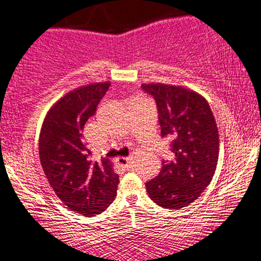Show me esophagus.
<instances>
[{
	"label": "esophagus",
	"instance_id": "obj_1",
	"mask_svg": "<svg viewBox=\"0 0 261 261\" xmlns=\"http://www.w3.org/2000/svg\"><path fill=\"white\" fill-rule=\"evenodd\" d=\"M117 162H118L120 166H122L125 170H129L130 168V159L129 157H119V159H117Z\"/></svg>",
	"mask_w": 261,
	"mask_h": 261
}]
</instances>
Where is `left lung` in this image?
<instances>
[{"label": "left lung", "mask_w": 261, "mask_h": 261, "mask_svg": "<svg viewBox=\"0 0 261 261\" xmlns=\"http://www.w3.org/2000/svg\"><path fill=\"white\" fill-rule=\"evenodd\" d=\"M155 99L162 137H170L174 160L162 161L159 176L145 183L163 208L189 205L207 188L219 159V134L207 100L195 91L167 84H143Z\"/></svg>", "instance_id": "obj_1"}]
</instances>
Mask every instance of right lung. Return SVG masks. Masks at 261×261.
<instances>
[{"label":"right lung","mask_w":261,"mask_h":261,"mask_svg":"<svg viewBox=\"0 0 261 261\" xmlns=\"http://www.w3.org/2000/svg\"><path fill=\"white\" fill-rule=\"evenodd\" d=\"M110 85L90 84L65 94L47 112L39 138L40 162L50 187L68 209L89 218L112 203L119 183L111 161H93L83 137Z\"/></svg>","instance_id":"1"}]
</instances>
